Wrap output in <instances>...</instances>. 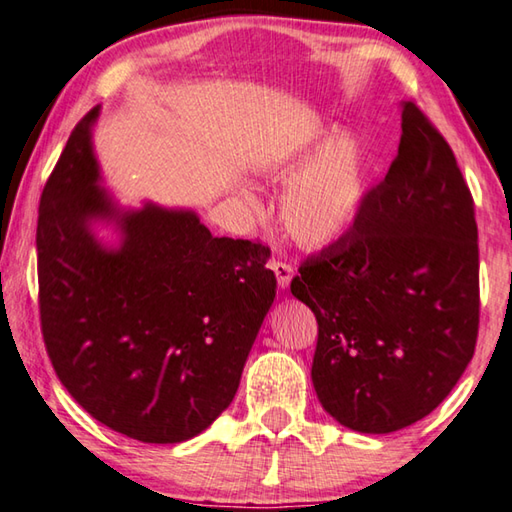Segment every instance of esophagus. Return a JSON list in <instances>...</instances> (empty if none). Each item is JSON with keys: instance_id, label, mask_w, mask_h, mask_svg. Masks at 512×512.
<instances>
[{"instance_id": "34e87169", "label": "esophagus", "mask_w": 512, "mask_h": 512, "mask_svg": "<svg viewBox=\"0 0 512 512\" xmlns=\"http://www.w3.org/2000/svg\"><path fill=\"white\" fill-rule=\"evenodd\" d=\"M271 271L275 273V277H277V287H280L282 291L284 289H289V284H291V280H293V266L291 264H287V262H271Z\"/></svg>"}]
</instances>
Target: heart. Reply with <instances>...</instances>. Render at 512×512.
<instances>
[{
    "label": "heart",
    "mask_w": 512,
    "mask_h": 512,
    "mask_svg": "<svg viewBox=\"0 0 512 512\" xmlns=\"http://www.w3.org/2000/svg\"><path fill=\"white\" fill-rule=\"evenodd\" d=\"M309 140L280 142L257 151L253 167L271 185H286L280 198V219L296 244L325 250L339 244L354 228L368 196V149L357 135L339 131L307 158ZM244 203L255 196L241 189Z\"/></svg>",
    "instance_id": "b5f03b06"
}]
</instances>
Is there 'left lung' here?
I'll list each match as a JSON object with an SVG mask.
<instances>
[{
    "label": "left lung",
    "instance_id": "8db88e82",
    "mask_svg": "<svg viewBox=\"0 0 512 512\" xmlns=\"http://www.w3.org/2000/svg\"><path fill=\"white\" fill-rule=\"evenodd\" d=\"M386 178L339 244L300 266L291 293L314 311L311 381L352 431L391 433L445 400L479 332L474 203L445 137L400 101Z\"/></svg>",
    "mask_w": 512,
    "mask_h": 512
}]
</instances>
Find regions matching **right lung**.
Here are the masks:
<instances>
[{
	"label": "right lung",
	"instance_id": "add662e5",
	"mask_svg": "<svg viewBox=\"0 0 512 512\" xmlns=\"http://www.w3.org/2000/svg\"><path fill=\"white\" fill-rule=\"evenodd\" d=\"M99 112L69 135L40 198L42 336L92 418L140 443H185L237 393L275 300L271 250L212 237L192 207L119 205L94 153Z\"/></svg>",
	"mask_w": 512,
	"mask_h": 512
}]
</instances>
